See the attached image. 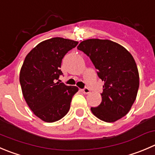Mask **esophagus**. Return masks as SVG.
I'll return each mask as SVG.
<instances>
[{"label": "esophagus", "instance_id": "1", "mask_svg": "<svg viewBox=\"0 0 155 155\" xmlns=\"http://www.w3.org/2000/svg\"><path fill=\"white\" fill-rule=\"evenodd\" d=\"M82 92L84 93V94H89L90 91H90L89 88H85L84 89H82Z\"/></svg>", "mask_w": 155, "mask_h": 155}]
</instances>
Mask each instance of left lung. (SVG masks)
Segmentation results:
<instances>
[{
	"instance_id": "1",
	"label": "left lung",
	"mask_w": 155,
	"mask_h": 155,
	"mask_svg": "<svg viewBox=\"0 0 155 155\" xmlns=\"http://www.w3.org/2000/svg\"><path fill=\"white\" fill-rule=\"evenodd\" d=\"M89 57L97 76L104 82L101 103L91 107L101 120L114 123L127 115L137 96L139 75L131 54L124 47L107 39L91 38L77 47Z\"/></svg>"
}]
</instances>
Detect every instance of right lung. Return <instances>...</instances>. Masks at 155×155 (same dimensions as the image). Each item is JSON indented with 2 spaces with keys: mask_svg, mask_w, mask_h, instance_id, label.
Segmentation results:
<instances>
[{
  "mask_svg": "<svg viewBox=\"0 0 155 155\" xmlns=\"http://www.w3.org/2000/svg\"><path fill=\"white\" fill-rule=\"evenodd\" d=\"M78 41L56 37L41 41L26 55L19 73L22 95L33 114L53 123L68 113L73 96L79 91L57 82L64 55Z\"/></svg>",
  "mask_w": 155,
  "mask_h": 155,
  "instance_id": "obj_1",
  "label": "right lung"
}]
</instances>
